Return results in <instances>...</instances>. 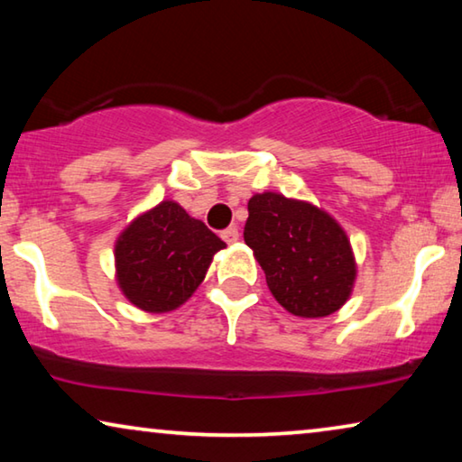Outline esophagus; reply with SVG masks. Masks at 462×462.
<instances>
[{"instance_id": "34e87169", "label": "esophagus", "mask_w": 462, "mask_h": 462, "mask_svg": "<svg viewBox=\"0 0 462 462\" xmlns=\"http://www.w3.org/2000/svg\"><path fill=\"white\" fill-rule=\"evenodd\" d=\"M222 240L228 242V245H234V242L238 240V228H236V226H230V228H226L222 232Z\"/></svg>"}]
</instances>
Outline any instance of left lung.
Masks as SVG:
<instances>
[{"mask_svg":"<svg viewBox=\"0 0 462 462\" xmlns=\"http://www.w3.org/2000/svg\"><path fill=\"white\" fill-rule=\"evenodd\" d=\"M245 242L254 250L271 293L295 316H330L353 291L356 267L346 234L311 203L271 191L254 195Z\"/></svg>","mask_w":462,"mask_h":462,"instance_id":"8db88e82","label":"left lung"}]
</instances>
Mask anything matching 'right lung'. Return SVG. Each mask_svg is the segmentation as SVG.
Instances as JSON below:
<instances>
[{"mask_svg": "<svg viewBox=\"0 0 462 462\" xmlns=\"http://www.w3.org/2000/svg\"><path fill=\"white\" fill-rule=\"evenodd\" d=\"M226 242L175 201L136 217L116 242V269L124 295L152 314L189 300Z\"/></svg>", "mask_w": 462, "mask_h": 462, "instance_id": "right-lung-1", "label": "right lung"}]
</instances>
